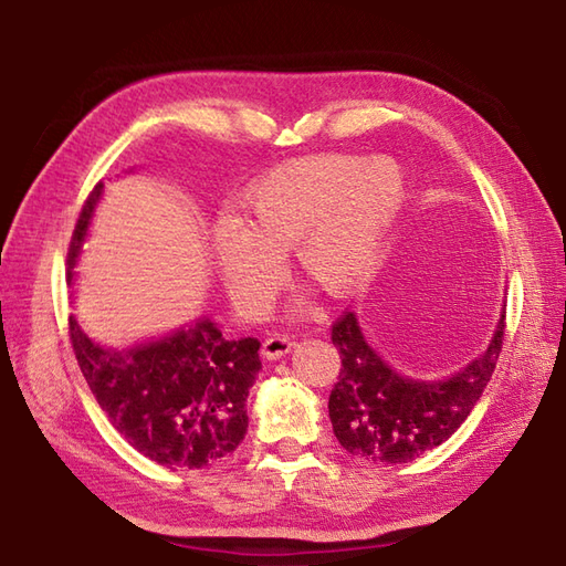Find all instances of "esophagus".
<instances>
[{
	"instance_id": "1",
	"label": "esophagus",
	"mask_w": 566,
	"mask_h": 566,
	"mask_svg": "<svg viewBox=\"0 0 566 566\" xmlns=\"http://www.w3.org/2000/svg\"><path fill=\"white\" fill-rule=\"evenodd\" d=\"M295 346V340L287 334H273L264 340V355L269 360H279L285 353H291V348Z\"/></svg>"
}]
</instances>
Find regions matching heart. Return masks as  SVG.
<instances>
[{"instance_id":"b5f03b06","label":"heart","mask_w":566,"mask_h":566,"mask_svg":"<svg viewBox=\"0 0 566 566\" xmlns=\"http://www.w3.org/2000/svg\"><path fill=\"white\" fill-rule=\"evenodd\" d=\"M403 195L406 177L391 158L319 154L261 175L244 191L240 218L220 223L213 238L230 297L247 316L264 314L287 252L322 293L357 291L377 269Z\"/></svg>"}]
</instances>
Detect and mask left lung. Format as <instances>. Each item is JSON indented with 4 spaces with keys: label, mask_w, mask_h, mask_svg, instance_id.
I'll return each instance as SVG.
<instances>
[{
    "label": "left lung",
    "mask_w": 566,
    "mask_h": 566,
    "mask_svg": "<svg viewBox=\"0 0 566 566\" xmlns=\"http://www.w3.org/2000/svg\"><path fill=\"white\" fill-rule=\"evenodd\" d=\"M506 305L488 350L447 381H416L381 363L367 346L353 312L331 326L340 355L338 381L328 396L334 434L353 457L371 463H408L459 430L497 367Z\"/></svg>",
    "instance_id": "obj_1"
}]
</instances>
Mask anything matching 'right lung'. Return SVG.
Returning <instances> with one entry per match:
<instances>
[{
	"label": "right lung",
	"mask_w": 566,
	"mask_h": 566,
	"mask_svg": "<svg viewBox=\"0 0 566 566\" xmlns=\"http://www.w3.org/2000/svg\"><path fill=\"white\" fill-rule=\"evenodd\" d=\"M103 182L84 201L69 242V279ZM69 340L107 420L146 459L199 471L226 461L247 434L259 340H230L206 319L127 353L105 350L69 316Z\"/></svg>",
	"instance_id": "1"
}]
</instances>
